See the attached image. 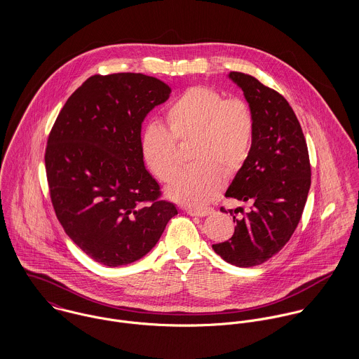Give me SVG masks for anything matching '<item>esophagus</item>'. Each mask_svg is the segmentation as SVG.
<instances>
[{
  "instance_id": "obj_1",
  "label": "esophagus",
  "mask_w": 359,
  "mask_h": 359,
  "mask_svg": "<svg viewBox=\"0 0 359 359\" xmlns=\"http://www.w3.org/2000/svg\"><path fill=\"white\" fill-rule=\"evenodd\" d=\"M187 212L189 215H194V217H205V215H210L214 212V208L211 207H189L187 208Z\"/></svg>"
}]
</instances>
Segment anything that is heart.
Segmentation results:
<instances>
[{"instance_id": "heart-1", "label": "heart", "mask_w": 359, "mask_h": 359, "mask_svg": "<svg viewBox=\"0 0 359 359\" xmlns=\"http://www.w3.org/2000/svg\"><path fill=\"white\" fill-rule=\"evenodd\" d=\"M165 128L147 124L141 133V156L154 177L163 182L172 178L178 161V144L192 141L189 160L171 181L167 194L187 205H203L218 195L226 177L236 175L249 160L256 116L241 98L195 86L185 90L164 111Z\"/></svg>"}]
</instances>
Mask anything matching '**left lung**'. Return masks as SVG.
Here are the masks:
<instances>
[{
    "mask_svg": "<svg viewBox=\"0 0 359 359\" xmlns=\"http://www.w3.org/2000/svg\"><path fill=\"white\" fill-rule=\"evenodd\" d=\"M229 77L255 111L256 137L225 196L253 207L249 212L239 207L243 217H233L232 238L212 249L226 262L248 268L265 262L290 241L307 202L311 164L302 126L283 95L250 74L231 72ZM221 211L226 212L224 207Z\"/></svg>",
    "mask_w": 359,
    "mask_h": 359,
    "instance_id": "8db88e82",
    "label": "left lung"
}]
</instances>
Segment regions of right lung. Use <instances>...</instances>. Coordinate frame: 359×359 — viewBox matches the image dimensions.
Here are the masks:
<instances>
[{
  "instance_id": "add662e5",
  "label": "right lung",
  "mask_w": 359,
  "mask_h": 359,
  "mask_svg": "<svg viewBox=\"0 0 359 359\" xmlns=\"http://www.w3.org/2000/svg\"><path fill=\"white\" fill-rule=\"evenodd\" d=\"M170 93L142 73L95 74L69 97L52 126L46 171L55 214L67 236L106 266L149 253L178 214L161 201L140 149L145 116Z\"/></svg>"
}]
</instances>
